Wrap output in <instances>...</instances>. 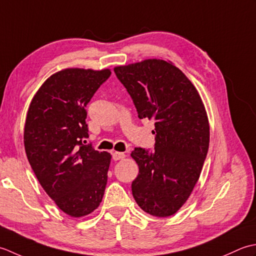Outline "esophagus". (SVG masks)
Masks as SVG:
<instances>
[{"label":"esophagus","instance_id":"esophagus-1","mask_svg":"<svg viewBox=\"0 0 256 256\" xmlns=\"http://www.w3.org/2000/svg\"><path fill=\"white\" fill-rule=\"evenodd\" d=\"M124 157H126V154H124V152H117V151H114V152L112 154V159H114V161L122 160V159H124Z\"/></svg>","mask_w":256,"mask_h":256}]
</instances>
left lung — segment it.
<instances>
[{
    "instance_id": "1",
    "label": "left lung",
    "mask_w": 256,
    "mask_h": 256,
    "mask_svg": "<svg viewBox=\"0 0 256 256\" xmlns=\"http://www.w3.org/2000/svg\"><path fill=\"white\" fill-rule=\"evenodd\" d=\"M114 70L138 117L154 122V149L132 152L139 166L132 196L144 212L170 216L190 196L206 158L210 126L204 105L194 84L171 62L146 60Z\"/></svg>"
}]
</instances>
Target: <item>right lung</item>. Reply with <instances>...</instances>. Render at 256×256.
Segmentation results:
<instances>
[{
  "instance_id": "add662e5",
  "label": "right lung",
  "mask_w": 256,
  "mask_h": 256,
  "mask_svg": "<svg viewBox=\"0 0 256 256\" xmlns=\"http://www.w3.org/2000/svg\"><path fill=\"white\" fill-rule=\"evenodd\" d=\"M110 74V70L57 72L35 94L26 114L28 162L46 194L72 218L96 210L107 184L110 154L84 144V139L87 104Z\"/></svg>"
}]
</instances>
